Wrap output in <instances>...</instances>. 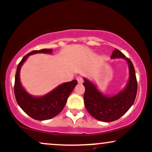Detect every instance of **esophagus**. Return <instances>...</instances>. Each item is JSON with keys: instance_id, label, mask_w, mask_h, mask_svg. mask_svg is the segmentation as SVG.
<instances>
[{"instance_id": "34e87169", "label": "esophagus", "mask_w": 152, "mask_h": 152, "mask_svg": "<svg viewBox=\"0 0 152 152\" xmlns=\"http://www.w3.org/2000/svg\"><path fill=\"white\" fill-rule=\"evenodd\" d=\"M77 80L78 83H80V84H82V83H83V78L81 76H78V77H77Z\"/></svg>"}]
</instances>
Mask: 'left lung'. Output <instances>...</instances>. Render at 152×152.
<instances>
[{"mask_svg": "<svg viewBox=\"0 0 152 152\" xmlns=\"http://www.w3.org/2000/svg\"><path fill=\"white\" fill-rule=\"evenodd\" d=\"M124 58L128 62L129 80L123 90L112 96L103 94L94 83L84 77L86 88L84 104L90 115L102 122H112L125 115L133 105L138 89L136 76L133 63L121 51L115 49L111 58Z\"/></svg>", "mask_w": 152, "mask_h": 152, "instance_id": "obj_1", "label": "left lung"}]
</instances>
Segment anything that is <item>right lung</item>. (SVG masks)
Segmentation results:
<instances>
[{
  "label": "right lung",
  "mask_w": 152,
  "mask_h": 152,
  "mask_svg": "<svg viewBox=\"0 0 152 152\" xmlns=\"http://www.w3.org/2000/svg\"><path fill=\"white\" fill-rule=\"evenodd\" d=\"M53 49L33 50L23 57L17 66L14 83V94L16 100L22 110L32 118L36 120H49L56 117L62 111L68 97L75 88L77 81L76 80L62 83L50 92L42 96H33L22 87L19 78V73L22 64L29 56L35 53H52Z\"/></svg>",
  "instance_id": "obj_1"
}]
</instances>
